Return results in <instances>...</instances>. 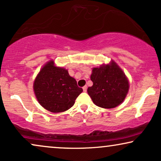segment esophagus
<instances>
[{
    "instance_id": "obj_1",
    "label": "esophagus",
    "mask_w": 161,
    "mask_h": 161,
    "mask_svg": "<svg viewBox=\"0 0 161 161\" xmlns=\"http://www.w3.org/2000/svg\"><path fill=\"white\" fill-rule=\"evenodd\" d=\"M83 92H86V90H87V86H84L83 87Z\"/></svg>"
}]
</instances>
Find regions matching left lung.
<instances>
[{
    "instance_id": "8db88e82",
    "label": "left lung",
    "mask_w": 161,
    "mask_h": 161,
    "mask_svg": "<svg viewBox=\"0 0 161 161\" xmlns=\"http://www.w3.org/2000/svg\"><path fill=\"white\" fill-rule=\"evenodd\" d=\"M90 78L93 85L87 92L96 106L112 108L124 101L129 88V80L113 60L109 64L93 68Z\"/></svg>"
}]
</instances>
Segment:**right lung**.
Here are the masks:
<instances>
[{"label":"right lung","instance_id":"add662e5","mask_svg":"<svg viewBox=\"0 0 161 161\" xmlns=\"http://www.w3.org/2000/svg\"><path fill=\"white\" fill-rule=\"evenodd\" d=\"M33 89L39 103L48 111L58 113L68 110L83 92L68 71L50 60L35 78Z\"/></svg>","mask_w":161,"mask_h":161}]
</instances>
